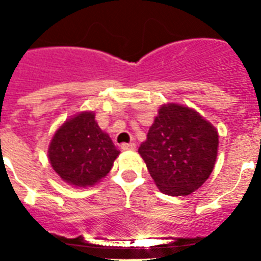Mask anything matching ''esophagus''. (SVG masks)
Wrapping results in <instances>:
<instances>
[{"mask_svg":"<svg viewBox=\"0 0 261 261\" xmlns=\"http://www.w3.org/2000/svg\"><path fill=\"white\" fill-rule=\"evenodd\" d=\"M136 148L135 143H125V144L121 145V149L122 150H134Z\"/></svg>","mask_w":261,"mask_h":261,"instance_id":"1","label":"esophagus"}]
</instances>
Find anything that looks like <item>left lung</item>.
<instances>
[{"label": "left lung", "instance_id": "left-lung-1", "mask_svg": "<svg viewBox=\"0 0 261 261\" xmlns=\"http://www.w3.org/2000/svg\"><path fill=\"white\" fill-rule=\"evenodd\" d=\"M219 135L196 111L179 104L162 106L139 153L161 192L188 196L211 175Z\"/></svg>", "mask_w": 261, "mask_h": 261}]
</instances>
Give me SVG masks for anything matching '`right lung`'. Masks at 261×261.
Here are the masks:
<instances>
[{
  "instance_id": "obj_1",
  "label": "right lung",
  "mask_w": 261,
  "mask_h": 261,
  "mask_svg": "<svg viewBox=\"0 0 261 261\" xmlns=\"http://www.w3.org/2000/svg\"><path fill=\"white\" fill-rule=\"evenodd\" d=\"M119 150L95 122L92 112L77 114L55 133L48 160L58 175L74 187L92 186L111 171Z\"/></svg>"
}]
</instances>
